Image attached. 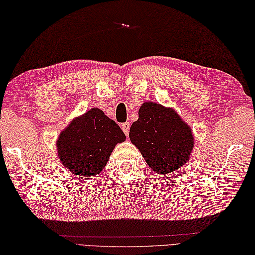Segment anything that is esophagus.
I'll return each mask as SVG.
<instances>
[{"label":"esophagus","instance_id":"obj_1","mask_svg":"<svg viewBox=\"0 0 255 255\" xmlns=\"http://www.w3.org/2000/svg\"><path fill=\"white\" fill-rule=\"evenodd\" d=\"M121 128H122L123 132L125 133V135H128V132H130V124L128 123H123L122 125H121Z\"/></svg>","mask_w":255,"mask_h":255}]
</instances>
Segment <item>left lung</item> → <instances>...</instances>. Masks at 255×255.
<instances>
[{"instance_id": "obj_1", "label": "left lung", "mask_w": 255, "mask_h": 255, "mask_svg": "<svg viewBox=\"0 0 255 255\" xmlns=\"http://www.w3.org/2000/svg\"><path fill=\"white\" fill-rule=\"evenodd\" d=\"M128 136L150 168L162 175L187 162L194 145L191 128L177 113L153 102L141 105Z\"/></svg>"}]
</instances>
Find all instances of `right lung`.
I'll return each mask as SVG.
<instances>
[{
  "label": "right lung",
  "mask_w": 255,
  "mask_h": 255,
  "mask_svg": "<svg viewBox=\"0 0 255 255\" xmlns=\"http://www.w3.org/2000/svg\"><path fill=\"white\" fill-rule=\"evenodd\" d=\"M127 136L115 121L99 108L72 120L56 141L58 158L71 173L95 176L106 166L115 145Z\"/></svg>",
  "instance_id": "obj_1"
}]
</instances>
